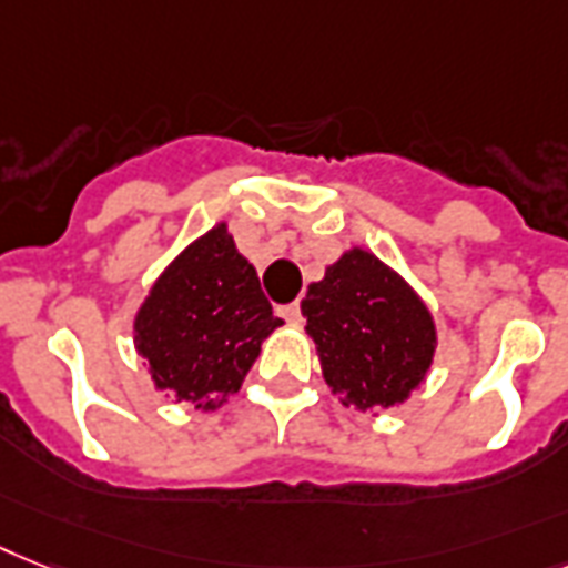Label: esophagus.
<instances>
[{
  "label": "esophagus",
  "mask_w": 568,
  "mask_h": 568,
  "mask_svg": "<svg viewBox=\"0 0 568 568\" xmlns=\"http://www.w3.org/2000/svg\"><path fill=\"white\" fill-rule=\"evenodd\" d=\"M276 312H280V315H283L288 324H297V321H300V303H288V306H280Z\"/></svg>",
  "instance_id": "esophagus-1"
}]
</instances>
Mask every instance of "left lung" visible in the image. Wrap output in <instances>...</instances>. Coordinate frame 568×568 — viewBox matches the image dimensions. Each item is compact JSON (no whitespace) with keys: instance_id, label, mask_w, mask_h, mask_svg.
Here are the masks:
<instances>
[{"instance_id":"1","label":"left lung","mask_w":568,"mask_h":568,"mask_svg":"<svg viewBox=\"0 0 568 568\" xmlns=\"http://www.w3.org/2000/svg\"><path fill=\"white\" fill-rule=\"evenodd\" d=\"M300 312L341 405L390 408L426 379L437 344L432 312L373 253H344L321 283L308 285Z\"/></svg>"}]
</instances>
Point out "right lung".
Wrapping results in <instances>:
<instances>
[{"label":"right lung","mask_w":568,"mask_h":568,"mask_svg":"<svg viewBox=\"0 0 568 568\" xmlns=\"http://www.w3.org/2000/svg\"><path fill=\"white\" fill-rule=\"evenodd\" d=\"M276 326L283 321L256 268L236 251L227 224H215L156 276L133 321V344L156 390L215 412L242 388Z\"/></svg>","instance_id":"add662e5"}]
</instances>
